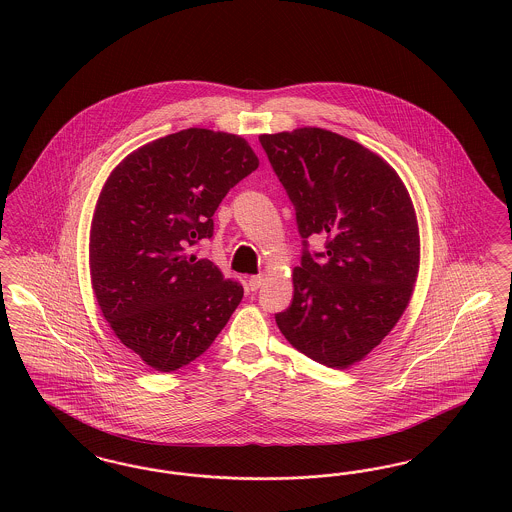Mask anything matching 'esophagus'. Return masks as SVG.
Listing matches in <instances>:
<instances>
[{
    "label": "esophagus",
    "mask_w": 512,
    "mask_h": 512,
    "mask_svg": "<svg viewBox=\"0 0 512 512\" xmlns=\"http://www.w3.org/2000/svg\"><path fill=\"white\" fill-rule=\"evenodd\" d=\"M263 282H265V276L263 274H255V276H249L247 286H249L251 292H255V290H259L263 286Z\"/></svg>",
    "instance_id": "1"
}]
</instances>
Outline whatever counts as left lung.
I'll use <instances>...</instances> for the list:
<instances>
[{"mask_svg": "<svg viewBox=\"0 0 512 512\" xmlns=\"http://www.w3.org/2000/svg\"><path fill=\"white\" fill-rule=\"evenodd\" d=\"M259 142L305 245L292 305L276 324L320 365H355L390 334L413 295L420 236L411 195L390 163L336 132L305 126ZM315 233L327 236V251L311 256L306 238Z\"/></svg>", "mask_w": 512, "mask_h": 512, "instance_id": "8db88e82", "label": "left lung"}]
</instances>
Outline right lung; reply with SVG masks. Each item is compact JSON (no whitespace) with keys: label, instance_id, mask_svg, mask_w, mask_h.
Returning <instances> with one entry per match:
<instances>
[{"label":"right lung","instance_id":"obj_1","mask_svg":"<svg viewBox=\"0 0 512 512\" xmlns=\"http://www.w3.org/2000/svg\"><path fill=\"white\" fill-rule=\"evenodd\" d=\"M259 167L242 136L188 128L126 155L109 174L90 230V276L115 336L147 366L172 372L203 355L244 297L190 247Z\"/></svg>","mask_w":512,"mask_h":512}]
</instances>
